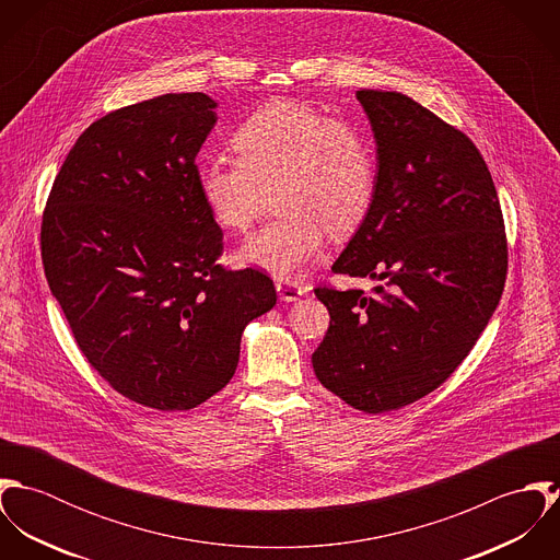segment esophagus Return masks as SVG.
I'll return each instance as SVG.
<instances>
[{"instance_id":"1","label":"esophagus","mask_w":560,"mask_h":560,"mask_svg":"<svg viewBox=\"0 0 560 560\" xmlns=\"http://www.w3.org/2000/svg\"><path fill=\"white\" fill-rule=\"evenodd\" d=\"M276 289H278V295L282 302H295L298 298H302L306 293V287L293 282V280H276Z\"/></svg>"}]
</instances>
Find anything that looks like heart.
I'll list each match as a JSON object with an SVG mask.
<instances>
[{
    "instance_id": "b5f03b06",
    "label": "heart",
    "mask_w": 560,
    "mask_h": 560,
    "mask_svg": "<svg viewBox=\"0 0 560 560\" xmlns=\"http://www.w3.org/2000/svg\"><path fill=\"white\" fill-rule=\"evenodd\" d=\"M233 151L237 160L200 165V198L224 231L247 233L273 191L280 215L237 258L276 278H298L319 256L327 231L353 233L373 207L377 155L369 133L311 103L260 105L233 133Z\"/></svg>"
}]
</instances>
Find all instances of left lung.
<instances>
[{"mask_svg": "<svg viewBox=\"0 0 560 560\" xmlns=\"http://www.w3.org/2000/svg\"><path fill=\"white\" fill-rule=\"evenodd\" d=\"M377 142V191L331 265L375 278L317 287L329 327L313 353L320 384L382 413L427 397L466 360L506 280L498 194L475 142L400 92L358 90Z\"/></svg>", "mask_w": 560, "mask_h": 560, "instance_id": "left-lung-1", "label": "left lung"}]
</instances>
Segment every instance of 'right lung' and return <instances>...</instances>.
Listing matches in <instances>:
<instances>
[{"label":"right lung","mask_w":560,"mask_h":560,"mask_svg":"<svg viewBox=\"0 0 560 560\" xmlns=\"http://www.w3.org/2000/svg\"><path fill=\"white\" fill-rule=\"evenodd\" d=\"M215 101L163 94L94 120L47 198L49 289L90 366L122 397L194 409L235 375L243 327L276 306L273 280L224 269L198 191Z\"/></svg>","instance_id":"right-lung-1"}]
</instances>
